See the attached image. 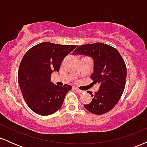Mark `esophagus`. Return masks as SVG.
<instances>
[{
	"instance_id": "34e87169",
	"label": "esophagus",
	"mask_w": 147,
	"mask_h": 147,
	"mask_svg": "<svg viewBox=\"0 0 147 147\" xmlns=\"http://www.w3.org/2000/svg\"><path fill=\"white\" fill-rule=\"evenodd\" d=\"M75 90H76V91H77V92H78L79 93H82V92H84V91L83 90H79V88H75Z\"/></svg>"
}]
</instances>
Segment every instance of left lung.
I'll list each match as a JSON object with an SVG mask.
<instances>
[{"mask_svg":"<svg viewBox=\"0 0 147 147\" xmlns=\"http://www.w3.org/2000/svg\"><path fill=\"white\" fill-rule=\"evenodd\" d=\"M72 55L90 57L94 62V71L90 75L92 83L99 84L90 104H84L86 110L96 115L109 112L117 104L124 92L126 79V67L119 52L111 45L102 43L82 45Z\"/></svg>","mask_w":147,"mask_h":147,"instance_id":"obj_1","label":"left lung"}]
</instances>
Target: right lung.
Instances as JSON below:
<instances>
[{
  "label": "right lung",
  "instance_id": "obj_1",
  "mask_svg": "<svg viewBox=\"0 0 147 147\" xmlns=\"http://www.w3.org/2000/svg\"><path fill=\"white\" fill-rule=\"evenodd\" d=\"M77 45L43 42L30 48L22 59L18 68V84L25 102L40 115L55 113L61 107L72 86H57L51 82L53 72Z\"/></svg>",
  "mask_w": 147,
  "mask_h": 147
}]
</instances>
